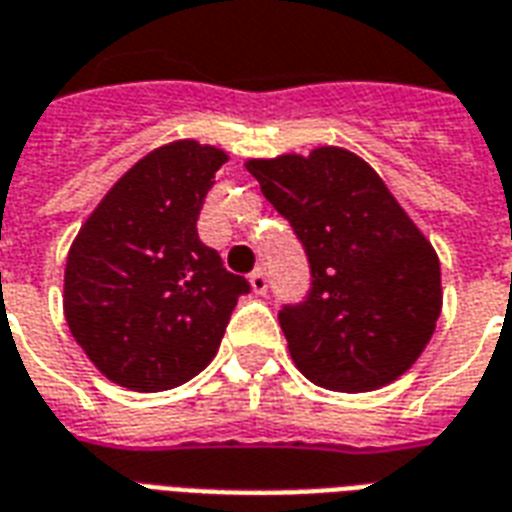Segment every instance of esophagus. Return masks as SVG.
<instances>
[{"label": "esophagus", "mask_w": 512, "mask_h": 512, "mask_svg": "<svg viewBox=\"0 0 512 512\" xmlns=\"http://www.w3.org/2000/svg\"><path fill=\"white\" fill-rule=\"evenodd\" d=\"M249 285H252V290H255L257 295L266 293V290H268L266 271H260V268H257V271H252V274H249Z\"/></svg>", "instance_id": "esophagus-1"}]
</instances>
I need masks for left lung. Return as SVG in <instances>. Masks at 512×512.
<instances>
[{"mask_svg":"<svg viewBox=\"0 0 512 512\" xmlns=\"http://www.w3.org/2000/svg\"><path fill=\"white\" fill-rule=\"evenodd\" d=\"M246 170L293 225L312 290L279 325L306 380L328 391L391 385L418 361L442 312L434 246L377 170L339 146L249 160Z\"/></svg>","mask_w":512,"mask_h":512,"instance_id":"8db88e82","label":"left lung"}]
</instances>
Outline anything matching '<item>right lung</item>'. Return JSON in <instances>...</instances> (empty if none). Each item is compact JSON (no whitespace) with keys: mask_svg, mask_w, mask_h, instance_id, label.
<instances>
[{"mask_svg":"<svg viewBox=\"0 0 512 512\" xmlns=\"http://www.w3.org/2000/svg\"><path fill=\"white\" fill-rule=\"evenodd\" d=\"M227 154L198 140L149 151L97 203L64 266V320L108 380L140 393L176 388L217 355L244 276L198 238Z\"/></svg>","mask_w":512,"mask_h":512,"instance_id":"right-lung-1","label":"right lung"}]
</instances>
